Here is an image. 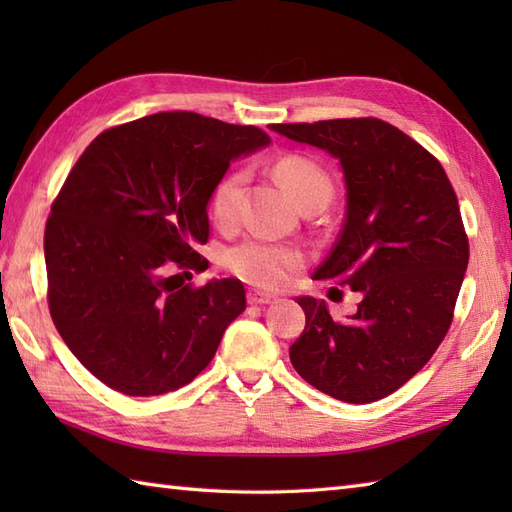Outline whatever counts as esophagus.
<instances>
[{
	"instance_id": "obj_1",
	"label": "esophagus",
	"mask_w": 512,
	"mask_h": 512,
	"mask_svg": "<svg viewBox=\"0 0 512 512\" xmlns=\"http://www.w3.org/2000/svg\"><path fill=\"white\" fill-rule=\"evenodd\" d=\"M246 299H248L250 306H268V303L277 301L275 295H266V292H259V290H248Z\"/></svg>"
}]
</instances>
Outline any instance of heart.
<instances>
[{"label":"heart","instance_id":"b5f03b06","mask_svg":"<svg viewBox=\"0 0 512 512\" xmlns=\"http://www.w3.org/2000/svg\"><path fill=\"white\" fill-rule=\"evenodd\" d=\"M275 176L292 193L299 206L321 204L332 198V180L317 162L288 154L275 162ZM246 182L244 171H228L217 180L211 191L209 209L217 224H231L237 217L239 195ZM303 253L297 246L270 242L266 237H246L224 250L222 266L228 273L259 288H281L288 277L303 264Z\"/></svg>","mask_w":512,"mask_h":512}]
</instances>
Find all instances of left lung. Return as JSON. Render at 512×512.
I'll return each instance as SVG.
<instances>
[{
    "instance_id": "obj_1",
    "label": "left lung",
    "mask_w": 512,
    "mask_h": 512,
    "mask_svg": "<svg viewBox=\"0 0 512 512\" xmlns=\"http://www.w3.org/2000/svg\"><path fill=\"white\" fill-rule=\"evenodd\" d=\"M270 129L339 158L345 222L312 279L361 295L343 321L330 317L325 301L299 297L306 328L290 345L292 367L323 394L354 405L394 394L451 328L469 264L458 195L436 156L380 118Z\"/></svg>"
}]
</instances>
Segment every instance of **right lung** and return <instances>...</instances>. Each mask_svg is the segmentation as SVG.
<instances>
[{"instance_id": "right-lung-1", "label": "right lung", "mask_w": 512, "mask_h": 512, "mask_svg": "<svg viewBox=\"0 0 512 512\" xmlns=\"http://www.w3.org/2000/svg\"><path fill=\"white\" fill-rule=\"evenodd\" d=\"M270 143L253 125L160 112L105 129L65 178L43 235L48 308L96 378L160 396L211 363L246 308L237 279L184 284L209 262L211 191L231 160Z\"/></svg>"}]
</instances>
